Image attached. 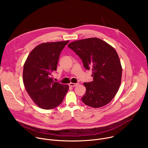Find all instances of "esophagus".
<instances>
[{
  "instance_id": "esophagus-1",
  "label": "esophagus",
  "mask_w": 148,
  "mask_h": 148,
  "mask_svg": "<svg viewBox=\"0 0 148 148\" xmlns=\"http://www.w3.org/2000/svg\"><path fill=\"white\" fill-rule=\"evenodd\" d=\"M69 86L70 87H76L77 85H78V84H75V83H72V82H70L69 84Z\"/></svg>"
}]
</instances>
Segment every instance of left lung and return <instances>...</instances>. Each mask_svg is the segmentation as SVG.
<instances>
[{"label":"left lung","instance_id":"left-lung-1","mask_svg":"<svg viewBox=\"0 0 148 148\" xmlns=\"http://www.w3.org/2000/svg\"><path fill=\"white\" fill-rule=\"evenodd\" d=\"M68 47L82 60L84 68L92 70L93 81L84 82L82 102L97 108L109 103L119 90L122 69L117 52L107 42L88 38L71 42Z\"/></svg>","mask_w":148,"mask_h":148}]
</instances>
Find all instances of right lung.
I'll list each match as a JSON object with an SVG mask.
<instances>
[{"instance_id": "add662e5", "label": "right lung", "mask_w": 148, "mask_h": 148, "mask_svg": "<svg viewBox=\"0 0 148 148\" xmlns=\"http://www.w3.org/2000/svg\"><path fill=\"white\" fill-rule=\"evenodd\" d=\"M69 40L47 42L37 46L29 54L23 67V81L27 92L42 109L56 108L62 102L69 87L54 82L60 53Z\"/></svg>"}]
</instances>
